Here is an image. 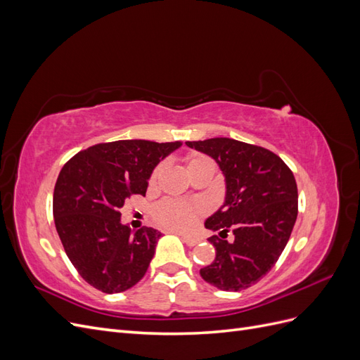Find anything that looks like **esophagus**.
<instances>
[{
    "mask_svg": "<svg viewBox=\"0 0 360 360\" xmlns=\"http://www.w3.org/2000/svg\"><path fill=\"white\" fill-rule=\"evenodd\" d=\"M181 238H183V242L186 243L188 246H195V245H197V243L200 242V238L188 236V234H181Z\"/></svg>",
    "mask_w": 360,
    "mask_h": 360,
    "instance_id": "esophagus-1",
    "label": "esophagus"
}]
</instances>
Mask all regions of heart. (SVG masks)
Wrapping results in <instances>:
<instances>
[{
  "label": "heart",
  "mask_w": 360,
  "mask_h": 360,
  "mask_svg": "<svg viewBox=\"0 0 360 360\" xmlns=\"http://www.w3.org/2000/svg\"><path fill=\"white\" fill-rule=\"evenodd\" d=\"M212 162L209 158L198 153H192L188 156V167L193 168L201 163ZM162 165H159L153 174H151V179H156L160 171ZM153 219L162 225L168 228V230L174 231H188L191 228L197 224L198 217L204 213V207L201 204H192L181 200H174V198H165L155 204L153 210Z\"/></svg>",
  "instance_id": "b5f03b06"
}]
</instances>
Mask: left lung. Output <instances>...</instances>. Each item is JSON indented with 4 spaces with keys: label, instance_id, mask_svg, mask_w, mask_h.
I'll return each instance as SVG.
<instances>
[{
    "label": "left lung",
    "instance_id": "left-lung-1",
    "mask_svg": "<svg viewBox=\"0 0 360 360\" xmlns=\"http://www.w3.org/2000/svg\"><path fill=\"white\" fill-rule=\"evenodd\" d=\"M188 147L209 155L219 165L225 202L205 221L219 231L210 237L216 258L200 275L224 291H240L275 266L297 217V184L291 169L274 151L231 138L188 141ZM235 237L224 240L227 231Z\"/></svg>",
    "mask_w": 360,
    "mask_h": 360
}]
</instances>
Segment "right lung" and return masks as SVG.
Wrapping results in <instances>:
<instances>
[{
    "label": "right lung",
    "instance_id": "obj_1",
    "mask_svg": "<svg viewBox=\"0 0 360 360\" xmlns=\"http://www.w3.org/2000/svg\"><path fill=\"white\" fill-rule=\"evenodd\" d=\"M181 146L123 139L89 147L60 171L53 189V221L75 269L94 288L122 292L143 279L162 236L153 228L132 233L120 209L146 195L158 163Z\"/></svg>",
    "mask_w": 360,
    "mask_h": 360
}]
</instances>
